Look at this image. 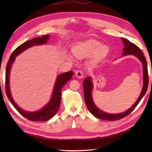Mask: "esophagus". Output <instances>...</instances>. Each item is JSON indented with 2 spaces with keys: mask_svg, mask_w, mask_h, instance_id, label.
Returning a JSON list of instances; mask_svg holds the SVG:
<instances>
[{
  "mask_svg": "<svg viewBox=\"0 0 152 152\" xmlns=\"http://www.w3.org/2000/svg\"><path fill=\"white\" fill-rule=\"evenodd\" d=\"M76 76L79 78H82L84 77V73L82 70H77L76 72Z\"/></svg>",
  "mask_w": 152,
  "mask_h": 152,
  "instance_id": "34e87169",
  "label": "esophagus"
}]
</instances>
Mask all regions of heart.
Here are the masks:
<instances>
[{
  "mask_svg": "<svg viewBox=\"0 0 152 152\" xmlns=\"http://www.w3.org/2000/svg\"><path fill=\"white\" fill-rule=\"evenodd\" d=\"M109 51L108 46L102 45L101 42L92 39L78 42L72 49V52L76 57L82 58L92 54L94 61L102 60L106 57Z\"/></svg>",
  "mask_w": 152,
  "mask_h": 152,
  "instance_id": "heart-1",
  "label": "heart"
}]
</instances>
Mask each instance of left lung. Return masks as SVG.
<instances>
[{
	"label": "left lung",
	"mask_w": 152,
	"mask_h": 152,
	"mask_svg": "<svg viewBox=\"0 0 152 152\" xmlns=\"http://www.w3.org/2000/svg\"><path fill=\"white\" fill-rule=\"evenodd\" d=\"M121 39L123 44H124V48H123V55H134L136 57L140 59V60L143 64V85L142 91H141V94L137 99V101L135 102V104H133L130 109L126 110L125 112L119 113V114H110V113H105L104 111H102V110L99 109L96 107V105L94 104L92 97V88H93L92 80L91 78H90V77H87V78L83 81V84H82L84 89V101H85L87 107H88L89 111L91 112L95 117H96L98 119H100L107 121H115L121 119H122V118H124L125 117L127 116V115H129L130 113L135 109V108L137 107V105L139 104V102H140L143 96L145 95V92L148 90L149 83L148 64L145 58L144 57L143 52L137 45L134 44V43H132L127 39H125V38H121Z\"/></svg>",
	"instance_id": "8db88e82"
}]
</instances>
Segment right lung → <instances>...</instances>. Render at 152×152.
I'll return each instance as SVG.
<instances>
[{
	"label": "right lung",
	"instance_id": "obj_1",
	"mask_svg": "<svg viewBox=\"0 0 152 152\" xmlns=\"http://www.w3.org/2000/svg\"><path fill=\"white\" fill-rule=\"evenodd\" d=\"M50 39L49 35H43L41 37H35L31 40L27 41L26 42L22 43L19 47H17L12 53L11 56H10L9 60L7 62L6 67V73H5V91H6L7 96L13 105L14 107L17 109L23 117L26 119L33 121H45L51 118H52L57 113L58 110L60 108V104L61 102V89L67 83V82L72 79V76H73V71L67 72L66 73L61 74L58 75L57 79H56V84L53 88V92L51 99L48 102L47 105L43 107L42 109L35 112H27L25 111L18 106L15 103L11 96V92H10L9 88V74L11 70V65L13 63L15 57L17 56L23 51L27 50L30 47L33 45L45 44L47 41Z\"/></svg>",
	"mask_w": 152,
	"mask_h": 152
}]
</instances>
